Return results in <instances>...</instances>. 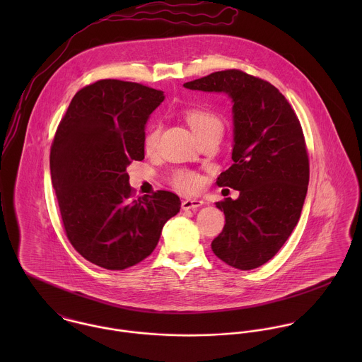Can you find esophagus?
Masks as SVG:
<instances>
[{
  "instance_id": "esophagus-1",
  "label": "esophagus",
  "mask_w": 362,
  "mask_h": 362,
  "mask_svg": "<svg viewBox=\"0 0 362 362\" xmlns=\"http://www.w3.org/2000/svg\"><path fill=\"white\" fill-rule=\"evenodd\" d=\"M204 205V201L201 199H185L182 201L181 206L184 210H188V209H197V207L202 206Z\"/></svg>"
}]
</instances>
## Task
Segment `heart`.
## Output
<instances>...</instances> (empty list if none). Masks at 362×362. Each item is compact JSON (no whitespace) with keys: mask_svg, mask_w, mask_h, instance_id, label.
Returning a JSON list of instances; mask_svg holds the SVG:
<instances>
[{"mask_svg":"<svg viewBox=\"0 0 362 362\" xmlns=\"http://www.w3.org/2000/svg\"><path fill=\"white\" fill-rule=\"evenodd\" d=\"M187 122L192 128V131L198 135L199 139L209 136L211 134H221L224 129V121L223 118L214 112L213 110L206 107H189L184 112ZM160 134V125H155L151 128V131L146 134L144 146L146 152H153L157 146ZM170 184L182 192H197L204 185V178L199 173L188 168H178L173 171L170 175Z\"/></svg>","mask_w":362,"mask_h":362,"instance_id":"b5f03b06","label":"heart"}]
</instances>
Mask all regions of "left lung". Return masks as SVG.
<instances>
[{"label": "left lung", "mask_w": 362, "mask_h": 362, "mask_svg": "<svg viewBox=\"0 0 362 362\" xmlns=\"http://www.w3.org/2000/svg\"><path fill=\"white\" fill-rule=\"evenodd\" d=\"M233 99V165L216 184L240 191L216 202L226 224L211 251L227 264L251 270L273 258L297 226L310 182V157L300 119L277 88L241 69L217 71L184 83Z\"/></svg>", "instance_id": "obj_1"}]
</instances>
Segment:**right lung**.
I'll use <instances>...</instances> for the list:
<instances>
[{"label": "right lung", "instance_id": "obj_1", "mask_svg": "<svg viewBox=\"0 0 362 362\" xmlns=\"http://www.w3.org/2000/svg\"><path fill=\"white\" fill-rule=\"evenodd\" d=\"M163 92L100 79L76 92L52 139L50 170L66 238L83 258L124 270L148 258L180 211L170 191L134 197L127 165L145 158V124Z\"/></svg>", "mask_w": 362, "mask_h": 362}]
</instances>
